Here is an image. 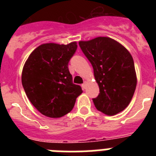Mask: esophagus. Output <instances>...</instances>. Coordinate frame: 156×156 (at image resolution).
Masks as SVG:
<instances>
[{
  "mask_svg": "<svg viewBox=\"0 0 156 156\" xmlns=\"http://www.w3.org/2000/svg\"><path fill=\"white\" fill-rule=\"evenodd\" d=\"M86 87H87V82H84V83H83V84H82L83 89H85V88H86Z\"/></svg>",
  "mask_w": 156,
  "mask_h": 156,
  "instance_id": "1",
  "label": "esophagus"
}]
</instances>
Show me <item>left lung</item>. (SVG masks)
Returning <instances> with one entry per match:
<instances>
[{
  "label": "left lung",
  "instance_id": "left-lung-1",
  "mask_svg": "<svg viewBox=\"0 0 156 156\" xmlns=\"http://www.w3.org/2000/svg\"><path fill=\"white\" fill-rule=\"evenodd\" d=\"M79 45L94 69L99 87L93 99L98 111L114 115L129 104L137 86V75L131 55L125 47L110 37H99Z\"/></svg>",
  "mask_w": 156,
  "mask_h": 156
}]
</instances>
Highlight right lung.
I'll return each mask as SVG.
<instances>
[{
    "label": "right lung",
    "mask_w": 156,
    "mask_h": 156,
    "mask_svg": "<svg viewBox=\"0 0 156 156\" xmlns=\"http://www.w3.org/2000/svg\"><path fill=\"white\" fill-rule=\"evenodd\" d=\"M77 48L68 44H44L33 51L25 62L22 83L30 102L45 116L60 118L72 111L82 88L73 83L68 68Z\"/></svg>",
    "instance_id": "obj_1"
}]
</instances>
